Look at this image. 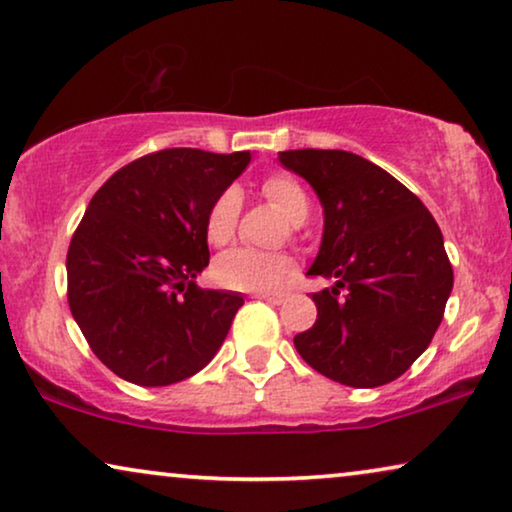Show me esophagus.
I'll use <instances>...</instances> for the list:
<instances>
[{"label":"esophagus","instance_id":"esophagus-1","mask_svg":"<svg viewBox=\"0 0 512 512\" xmlns=\"http://www.w3.org/2000/svg\"><path fill=\"white\" fill-rule=\"evenodd\" d=\"M257 299H264V301H269V304H283V301L287 299V294L285 292H257L255 294Z\"/></svg>","mask_w":512,"mask_h":512}]
</instances>
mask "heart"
Masks as SVG:
<instances>
[{
	"mask_svg": "<svg viewBox=\"0 0 512 512\" xmlns=\"http://www.w3.org/2000/svg\"><path fill=\"white\" fill-rule=\"evenodd\" d=\"M262 194L276 204L294 227L304 225L311 213V199L304 187L290 176H271L262 185ZM241 190L229 185L222 190L206 213V239L215 246L232 241L239 225ZM294 273V259L283 253H264L255 248H232L222 253L213 264V276L220 285L232 290L269 292L283 287Z\"/></svg>",
	"mask_w": 512,
	"mask_h": 512,
	"instance_id": "obj_1",
	"label": "heart"
}]
</instances>
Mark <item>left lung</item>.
Segmentation results:
<instances>
[{
    "mask_svg": "<svg viewBox=\"0 0 512 512\" xmlns=\"http://www.w3.org/2000/svg\"><path fill=\"white\" fill-rule=\"evenodd\" d=\"M278 162L318 194L325 227L308 276L334 283L313 292L318 320L294 348L341 385L392 383L429 348L452 292L441 229L406 185L348 150H285Z\"/></svg>",
    "mask_w": 512,
    "mask_h": 512,
    "instance_id": "8db88e82",
    "label": "left lung"
}]
</instances>
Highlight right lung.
Here are the masks:
<instances>
[{"label":"right lung","mask_w":512,"mask_h":512,"mask_svg":"<svg viewBox=\"0 0 512 512\" xmlns=\"http://www.w3.org/2000/svg\"><path fill=\"white\" fill-rule=\"evenodd\" d=\"M250 160L248 150H160L115 171L90 199L67 253L69 308L115 376L174 385L225 343L243 294L194 280L208 266V208Z\"/></svg>","instance_id":"1"}]
</instances>
